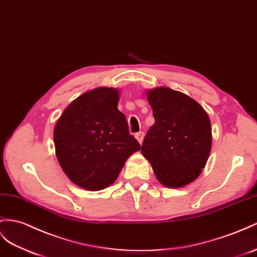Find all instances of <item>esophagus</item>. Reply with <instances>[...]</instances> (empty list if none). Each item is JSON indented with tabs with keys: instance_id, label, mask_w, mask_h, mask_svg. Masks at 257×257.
I'll list each match as a JSON object with an SVG mask.
<instances>
[{
	"instance_id": "esophagus-1",
	"label": "esophagus",
	"mask_w": 257,
	"mask_h": 257,
	"mask_svg": "<svg viewBox=\"0 0 257 257\" xmlns=\"http://www.w3.org/2000/svg\"><path fill=\"white\" fill-rule=\"evenodd\" d=\"M136 139L138 140V141H139V143L141 144L142 142H143V138H144V134L142 133V131H139V133H137L136 134Z\"/></svg>"
}]
</instances>
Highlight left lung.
I'll list each match as a JSON object with an SVG mask.
<instances>
[{"label": "left lung", "mask_w": 257, "mask_h": 257, "mask_svg": "<svg viewBox=\"0 0 257 257\" xmlns=\"http://www.w3.org/2000/svg\"><path fill=\"white\" fill-rule=\"evenodd\" d=\"M155 122L142 143L162 185L180 188L195 180L212 148V128L205 110L193 98L166 87L147 92Z\"/></svg>", "instance_id": "8db88e82"}]
</instances>
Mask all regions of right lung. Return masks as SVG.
<instances>
[{
  "label": "right lung",
  "instance_id": "obj_1",
  "mask_svg": "<svg viewBox=\"0 0 257 257\" xmlns=\"http://www.w3.org/2000/svg\"><path fill=\"white\" fill-rule=\"evenodd\" d=\"M119 92L101 87L77 97L54 128L55 153L68 178L90 191L117 179L128 157L141 149L117 108Z\"/></svg>",
  "mask_w": 257,
  "mask_h": 257
}]
</instances>
